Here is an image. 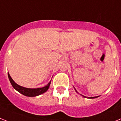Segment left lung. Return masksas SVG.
<instances>
[{
  "instance_id": "1",
  "label": "left lung",
  "mask_w": 121,
  "mask_h": 121,
  "mask_svg": "<svg viewBox=\"0 0 121 121\" xmlns=\"http://www.w3.org/2000/svg\"><path fill=\"white\" fill-rule=\"evenodd\" d=\"M75 90H76V89H75ZM76 92H77V91H76ZM82 96L83 97H84V98H86V97H85V96H84V95H82ZM97 97H90V98H89H89H97Z\"/></svg>"
}]
</instances>
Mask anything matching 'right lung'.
<instances>
[{"label": "right lung", "mask_w": 121, "mask_h": 121, "mask_svg": "<svg viewBox=\"0 0 121 121\" xmlns=\"http://www.w3.org/2000/svg\"><path fill=\"white\" fill-rule=\"evenodd\" d=\"M8 77H9V79L10 80V82L12 86L13 87L14 89L17 90L20 93H21V94L26 96V97H35V96H38V95L45 93L48 89L50 83H51V81H50L47 86H45V87H42V88L29 89V88H26V87L19 86L17 83H15V81L12 79V78H11V76H10L9 73H8Z\"/></svg>", "instance_id": "1"}]
</instances>
